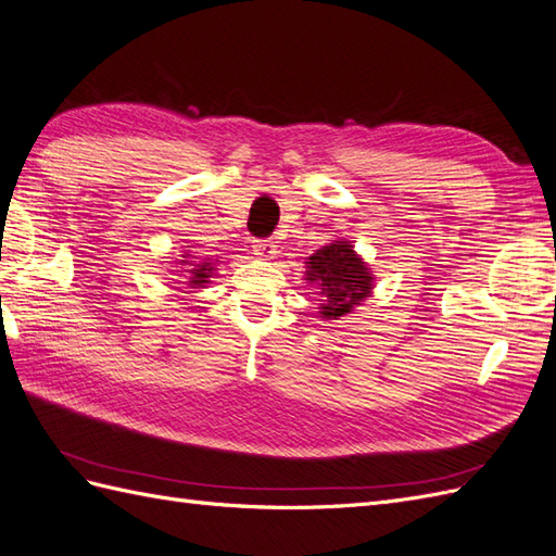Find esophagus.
Instances as JSON below:
<instances>
[{
	"label": "esophagus",
	"mask_w": 556,
	"mask_h": 556,
	"mask_svg": "<svg viewBox=\"0 0 556 556\" xmlns=\"http://www.w3.org/2000/svg\"><path fill=\"white\" fill-rule=\"evenodd\" d=\"M252 250H254V254H257L260 260H276V254H278L276 241H254Z\"/></svg>",
	"instance_id": "1"
}]
</instances>
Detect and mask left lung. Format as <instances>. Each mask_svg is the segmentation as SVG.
I'll return each instance as SVG.
<instances>
[{
    "instance_id": "obj_1",
    "label": "left lung",
    "mask_w": 556,
    "mask_h": 556,
    "mask_svg": "<svg viewBox=\"0 0 556 556\" xmlns=\"http://www.w3.org/2000/svg\"><path fill=\"white\" fill-rule=\"evenodd\" d=\"M304 264V280L320 294L323 320H339L371 296L374 271L346 238L315 250Z\"/></svg>"
}]
</instances>
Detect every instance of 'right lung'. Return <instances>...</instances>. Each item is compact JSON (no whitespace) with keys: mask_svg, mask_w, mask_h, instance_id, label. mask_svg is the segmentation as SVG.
Returning a JSON list of instances; mask_svg holds the SVG:
<instances>
[{"mask_svg":"<svg viewBox=\"0 0 556 556\" xmlns=\"http://www.w3.org/2000/svg\"><path fill=\"white\" fill-rule=\"evenodd\" d=\"M179 266H182V271H179V274H189V276H185V278H189L187 280L189 288H205V285L210 282L207 278H213V271H215L213 262L203 260V262L197 264V257H193L191 252L182 254V260H179Z\"/></svg>","mask_w":556,"mask_h":556,"instance_id":"1","label":"right lung"}]
</instances>
